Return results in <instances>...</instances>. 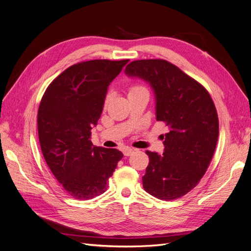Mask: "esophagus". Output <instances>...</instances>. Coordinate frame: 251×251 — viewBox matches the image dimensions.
I'll return each instance as SVG.
<instances>
[{
    "mask_svg": "<svg viewBox=\"0 0 251 251\" xmlns=\"http://www.w3.org/2000/svg\"><path fill=\"white\" fill-rule=\"evenodd\" d=\"M135 151H137V150H136V149H131V148H126V149L124 150V155L128 157V156H131Z\"/></svg>",
    "mask_w": 251,
    "mask_h": 251,
    "instance_id": "34e87169",
    "label": "esophagus"
}]
</instances>
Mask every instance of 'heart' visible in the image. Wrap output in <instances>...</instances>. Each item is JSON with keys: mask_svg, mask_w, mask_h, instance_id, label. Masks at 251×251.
Masks as SVG:
<instances>
[{"mask_svg": "<svg viewBox=\"0 0 251 251\" xmlns=\"http://www.w3.org/2000/svg\"><path fill=\"white\" fill-rule=\"evenodd\" d=\"M141 90H146V88L142 87L141 85H137V83H134V85H131L130 88H128V94L138 92V91H141ZM105 102H107V100H105Z\"/></svg>", "mask_w": 251, "mask_h": 251, "instance_id": "heart-1", "label": "heart"}]
</instances>
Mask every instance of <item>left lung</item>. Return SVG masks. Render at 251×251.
<instances>
[{
    "label": "left lung",
    "mask_w": 251,
    "mask_h": 251,
    "mask_svg": "<svg viewBox=\"0 0 251 251\" xmlns=\"http://www.w3.org/2000/svg\"><path fill=\"white\" fill-rule=\"evenodd\" d=\"M128 76L150 82L156 96V119L168 127L164 153L147 151L144 191L160 200H176L191 192L206 173L218 136V114L208 91L165 59L134 60Z\"/></svg>",
    "instance_id": "obj_1"
}]
</instances>
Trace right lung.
Listing matches in <instances>:
<instances>
[{
	"label": "right lung",
	"instance_id": "add662e5",
	"mask_svg": "<svg viewBox=\"0 0 251 251\" xmlns=\"http://www.w3.org/2000/svg\"><path fill=\"white\" fill-rule=\"evenodd\" d=\"M128 59H93L60 73L45 91L37 112L43 156L65 191L77 200L103 194L124 157L95 147L91 130L100 118L108 87Z\"/></svg>",
	"mask_w": 251,
	"mask_h": 251
}]
</instances>
